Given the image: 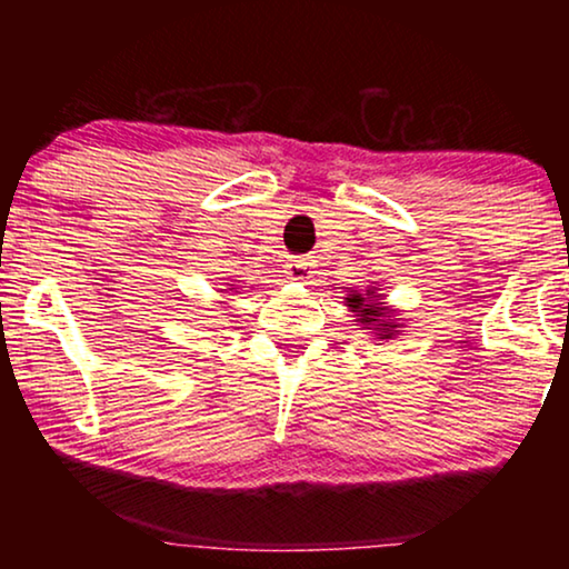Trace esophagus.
<instances>
[{
    "instance_id": "34e87169",
    "label": "esophagus",
    "mask_w": 569,
    "mask_h": 569,
    "mask_svg": "<svg viewBox=\"0 0 569 569\" xmlns=\"http://www.w3.org/2000/svg\"><path fill=\"white\" fill-rule=\"evenodd\" d=\"M287 274L298 279V282H306V279L313 277V263L302 259V256H295V259H290V263H287Z\"/></svg>"
}]
</instances>
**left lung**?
<instances>
[{
	"mask_svg": "<svg viewBox=\"0 0 569 569\" xmlns=\"http://www.w3.org/2000/svg\"><path fill=\"white\" fill-rule=\"evenodd\" d=\"M345 300H347V308L355 313V321L360 323L362 329L376 333L378 341L399 337V331L403 329V323H399L401 318H396L399 310L388 306L386 295L380 292V287H368L365 292L352 290Z\"/></svg>",
	"mask_w": 569,
	"mask_h": 569,
	"instance_id": "1",
	"label": "left lung"
}]
</instances>
